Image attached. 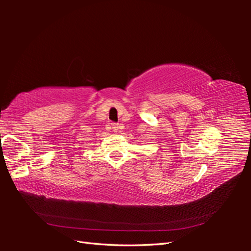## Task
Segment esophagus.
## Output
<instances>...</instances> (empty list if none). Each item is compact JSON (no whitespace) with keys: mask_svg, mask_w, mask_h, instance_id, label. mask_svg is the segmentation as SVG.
<instances>
[{"mask_svg":"<svg viewBox=\"0 0 251 251\" xmlns=\"http://www.w3.org/2000/svg\"><path fill=\"white\" fill-rule=\"evenodd\" d=\"M111 128H112V130H114V131H117V130H119V128H120V127H119V124H115V123H111Z\"/></svg>","mask_w":251,"mask_h":251,"instance_id":"obj_1","label":"esophagus"}]
</instances>
